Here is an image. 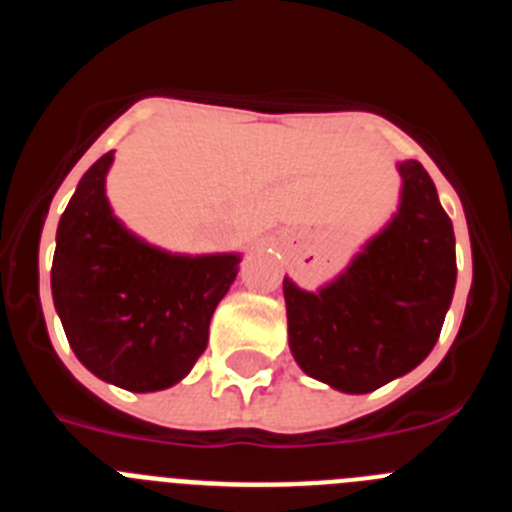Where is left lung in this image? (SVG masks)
Wrapping results in <instances>:
<instances>
[{"label":"left lung","instance_id":"left-lung-1","mask_svg":"<svg viewBox=\"0 0 512 512\" xmlns=\"http://www.w3.org/2000/svg\"><path fill=\"white\" fill-rule=\"evenodd\" d=\"M400 205L333 282L284 277L289 351L307 377L366 395L431 354L456 287L454 225L428 171L400 161Z\"/></svg>","mask_w":512,"mask_h":512}]
</instances>
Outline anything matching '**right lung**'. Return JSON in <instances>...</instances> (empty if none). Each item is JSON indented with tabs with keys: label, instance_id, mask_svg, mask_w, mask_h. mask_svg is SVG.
<instances>
[{
	"label": "right lung",
	"instance_id": "right-lung-1",
	"mask_svg": "<svg viewBox=\"0 0 512 512\" xmlns=\"http://www.w3.org/2000/svg\"><path fill=\"white\" fill-rule=\"evenodd\" d=\"M115 151L81 176L58 220L51 292L76 359L130 392L174 387L207 348L241 253H169L128 230L104 182Z\"/></svg>",
	"mask_w": 512,
	"mask_h": 512
}]
</instances>
